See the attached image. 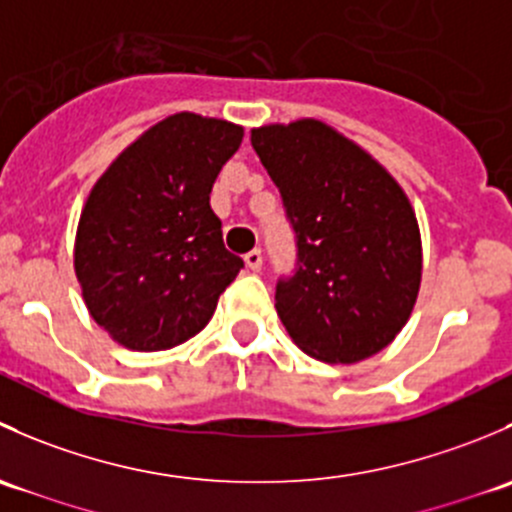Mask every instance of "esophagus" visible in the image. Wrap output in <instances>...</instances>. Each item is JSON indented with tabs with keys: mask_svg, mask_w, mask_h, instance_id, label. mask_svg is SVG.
I'll use <instances>...</instances> for the list:
<instances>
[{
	"mask_svg": "<svg viewBox=\"0 0 512 512\" xmlns=\"http://www.w3.org/2000/svg\"><path fill=\"white\" fill-rule=\"evenodd\" d=\"M245 265L250 267L252 272H257V270H262V252L260 250H250L245 255Z\"/></svg>",
	"mask_w": 512,
	"mask_h": 512,
	"instance_id": "obj_1",
	"label": "esophagus"
}]
</instances>
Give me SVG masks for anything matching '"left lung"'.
Returning a JSON list of instances; mask_svg holds the SVG:
<instances>
[{
	"instance_id": "left-lung-1",
	"label": "left lung",
	"mask_w": 512,
	"mask_h": 512,
	"mask_svg": "<svg viewBox=\"0 0 512 512\" xmlns=\"http://www.w3.org/2000/svg\"><path fill=\"white\" fill-rule=\"evenodd\" d=\"M250 143L294 232V270L275 292L289 337L329 364L381 352L421 285V235L404 190L322 121L255 128Z\"/></svg>"
}]
</instances>
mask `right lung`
Segmentation results:
<instances>
[{"mask_svg": "<svg viewBox=\"0 0 512 512\" xmlns=\"http://www.w3.org/2000/svg\"><path fill=\"white\" fill-rule=\"evenodd\" d=\"M242 128L175 113L128 146L91 190L74 267L91 317L136 352L178 347L213 317L245 267L210 208Z\"/></svg>", "mask_w": 512, "mask_h": 512, "instance_id": "1", "label": "right lung"}]
</instances>
